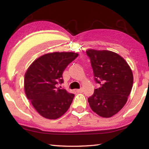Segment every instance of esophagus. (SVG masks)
<instances>
[{
  "label": "esophagus",
  "instance_id": "obj_1",
  "mask_svg": "<svg viewBox=\"0 0 149 149\" xmlns=\"http://www.w3.org/2000/svg\"><path fill=\"white\" fill-rule=\"evenodd\" d=\"M76 91L77 93H82L83 91V89H82V88H81V89L76 90Z\"/></svg>",
  "mask_w": 149,
  "mask_h": 149
}]
</instances>
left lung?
<instances>
[{"label": "left lung", "instance_id": "8db88e82", "mask_svg": "<svg viewBox=\"0 0 149 149\" xmlns=\"http://www.w3.org/2000/svg\"><path fill=\"white\" fill-rule=\"evenodd\" d=\"M95 81L100 87L88 99L91 109L109 118L122 109L131 93L133 75L130 66L118 54L109 50L88 49Z\"/></svg>", "mask_w": 149, "mask_h": 149}]
</instances>
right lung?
<instances>
[{
	"mask_svg": "<svg viewBox=\"0 0 149 149\" xmlns=\"http://www.w3.org/2000/svg\"><path fill=\"white\" fill-rule=\"evenodd\" d=\"M74 52H53L36 59L25 74L24 90L27 99L40 115L57 119L67 111L74 99L59 85L63 83V73L77 58Z\"/></svg>",
	"mask_w": 149,
	"mask_h": 149,
	"instance_id": "right-lung-1",
	"label": "right lung"
}]
</instances>
